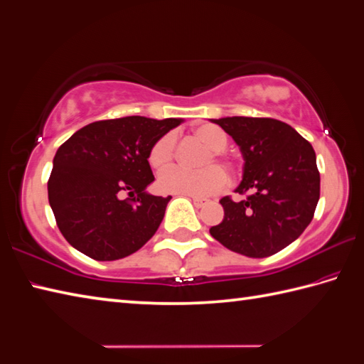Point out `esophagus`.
<instances>
[{
  "label": "esophagus",
  "mask_w": 364,
  "mask_h": 364,
  "mask_svg": "<svg viewBox=\"0 0 364 364\" xmlns=\"http://www.w3.org/2000/svg\"><path fill=\"white\" fill-rule=\"evenodd\" d=\"M191 199V203L195 204L196 207H203L205 204V199H200V198H193V196H187Z\"/></svg>",
  "instance_id": "esophagus-1"
}]
</instances>
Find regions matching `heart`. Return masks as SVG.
Wrapping results in <instances>:
<instances>
[{
  "instance_id": "b5f03b06",
  "label": "heart",
  "mask_w": 364,
  "mask_h": 364,
  "mask_svg": "<svg viewBox=\"0 0 364 364\" xmlns=\"http://www.w3.org/2000/svg\"><path fill=\"white\" fill-rule=\"evenodd\" d=\"M193 135L210 149V152H207L200 160V166L204 168L198 169V171H191V169L181 166L168 169L159 177V187L161 191L182 196L205 198L225 187L224 173L220 168L212 166L215 161L229 174L235 173V161L223 152L229 144L228 135L223 129L213 124H203L193 131ZM174 156L176 139L173 134H166L152 144L148 154V161L156 171H164L165 168L171 165Z\"/></svg>"
}]
</instances>
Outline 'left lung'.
<instances>
[{
    "label": "left lung",
    "instance_id": "obj_1",
    "mask_svg": "<svg viewBox=\"0 0 364 364\" xmlns=\"http://www.w3.org/2000/svg\"><path fill=\"white\" fill-rule=\"evenodd\" d=\"M212 123L241 149L243 181L235 191L247 196L240 203L223 198L224 220L210 233L241 255L277 254L301 237L318 205L321 177L313 146L279 119L228 117Z\"/></svg>",
    "mask_w": 364,
    "mask_h": 364
}]
</instances>
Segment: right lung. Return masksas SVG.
I'll use <instances>...</instances> for the list:
<instances>
[{"instance_id":"right-lung-1","label":"right lung","mask_w":364,"mask_h":364,"mask_svg":"<svg viewBox=\"0 0 364 364\" xmlns=\"http://www.w3.org/2000/svg\"><path fill=\"white\" fill-rule=\"evenodd\" d=\"M182 119L124 117L95 121L58 149L48 199L58 228L98 262L136 252L157 232L168 198L146 193L154 181L148 154Z\"/></svg>"}]
</instances>
